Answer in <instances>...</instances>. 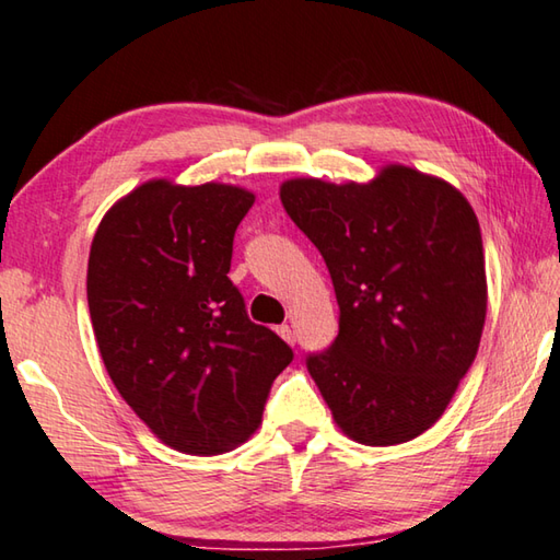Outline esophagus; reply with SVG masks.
Masks as SVG:
<instances>
[{"label": "esophagus", "instance_id": "34e87169", "mask_svg": "<svg viewBox=\"0 0 560 560\" xmlns=\"http://www.w3.org/2000/svg\"><path fill=\"white\" fill-rule=\"evenodd\" d=\"M279 335H281V338L283 340H287L289 345H293V342H296V335H293V330H291V325H279Z\"/></svg>", "mask_w": 560, "mask_h": 560}]
</instances>
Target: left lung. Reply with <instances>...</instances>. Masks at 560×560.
Listing matches in <instances>:
<instances>
[{"label":"left lung","mask_w":560,"mask_h":560,"mask_svg":"<svg viewBox=\"0 0 560 560\" xmlns=\"http://www.w3.org/2000/svg\"><path fill=\"white\" fill-rule=\"evenodd\" d=\"M281 202L330 271L338 338L306 354L350 439L396 445L441 419L480 348L482 235L470 202L406 166L332 186L296 178Z\"/></svg>","instance_id":"8db88e82"}]
</instances>
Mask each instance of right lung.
Returning <instances> with one entry per match:
<instances>
[{
  "label": "right lung",
  "instance_id": "right-lung-1",
  "mask_svg": "<svg viewBox=\"0 0 560 560\" xmlns=\"http://www.w3.org/2000/svg\"><path fill=\"white\" fill-rule=\"evenodd\" d=\"M254 196L151 180L100 222L88 306L100 354L135 413L171 448L228 453L257 429L293 350L249 320L230 281L232 242Z\"/></svg>",
  "mask_w": 560,
  "mask_h": 560
}]
</instances>
